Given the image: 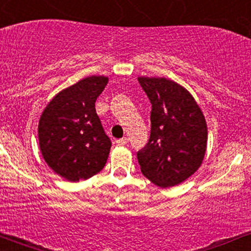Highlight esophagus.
<instances>
[{"label": "esophagus", "instance_id": "esophagus-1", "mask_svg": "<svg viewBox=\"0 0 251 251\" xmlns=\"http://www.w3.org/2000/svg\"><path fill=\"white\" fill-rule=\"evenodd\" d=\"M116 143L118 144V145H126V144L128 143V139L125 137V138H122V139H118Z\"/></svg>", "mask_w": 251, "mask_h": 251}]
</instances>
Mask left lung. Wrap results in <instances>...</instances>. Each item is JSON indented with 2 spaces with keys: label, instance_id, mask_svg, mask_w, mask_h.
<instances>
[{
  "label": "left lung",
  "instance_id": "8db88e82",
  "mask_svg": "<svg viewBox=\"0 0 251 251\" xmlns=\"http://www.w3.org/2000/svg\"><path fill=\"white\" fill-rule=\"evenodd\" d=\"M152 105L149 143L137 153L143 175L160 188L183 183L203 162L205 118L183 86L165 77H138Z\"/></svg>",
  "mask_w": 251,
  "mask_h": 251
}]
</instances>
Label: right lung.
Masks as SVG:
<instances>
[{
  "label": "right lung",
  "instance_id": "1",
  "mask_svg": "<svg viewBox=\"0 0 251 251\" xmlns=\"http://www.w3.org/2000/svg\"><path fill=\"white\" fill-rule=\"evenodd\" d=\"M108 77L88 76L57 93L42 112L39 144L43 159L70 181L88 179L107 162L111 139L96 111Z\"/></svg>",
  "mask_w": 251,
  "mask_h": 251
}]
</instances>
